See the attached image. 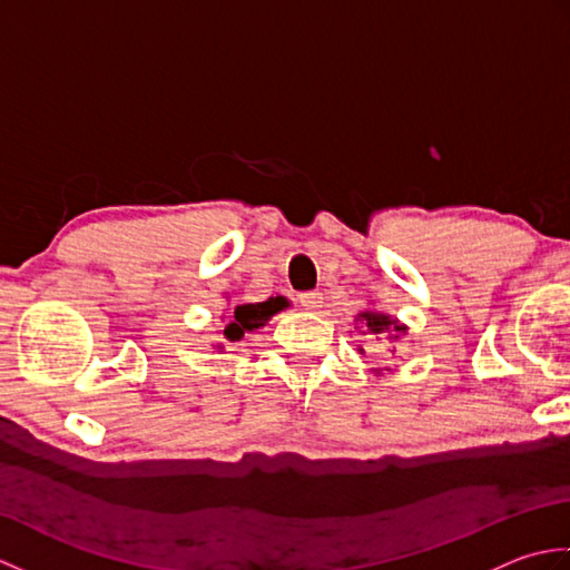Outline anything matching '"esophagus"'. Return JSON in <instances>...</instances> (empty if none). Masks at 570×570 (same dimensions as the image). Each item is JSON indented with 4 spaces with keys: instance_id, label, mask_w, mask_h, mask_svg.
<instances>
[{
    "instance_id": "34e87169",
    "label": "esophagus",
    "mask_w": 570,
    "mask_h": 570,
    "mask_svg": "<svg viewBox=\"0 0 570 570\" xmlns=\"http://www.w3.org/2000/svg\"><path fill=\"white\" fill-rule=\"evenodd\" d=\"M298 304L304 306V308H308V311H316V308L323 306V294H321V292H306V294H301V296H298Z\"/></svg>"
}]
</instances>
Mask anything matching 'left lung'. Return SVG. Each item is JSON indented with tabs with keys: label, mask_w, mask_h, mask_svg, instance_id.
I'll use <instances>...</instances> for the list:
<instances>
[{
	"label": "left lung",
	"mask_w": 570,
	"mask_h": 570,
	"mask_svg": "<svg viewBox=\"0 0 570 570\" xmlns=\"http://www.w3.org/2000/svg\"><path fill=\"white\" fill-rule=\"evenodd\" d=\"M360 321L365 323L367 333H372V335H377V333H390V331H399V333L404 331L402 325H399L396 321H392L390 316H384V313L365 311V313H360ZM394 337H399V335H394Z\"/></svg>",
	"instance_id": "obj_1"
}]
</instances>
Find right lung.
Returning a JSON list of instances; mask_svg holds the SVG:
<instances>
[{"label":"right lung","instance_id":"1","mask_svg":"<svg viewBox=\"0 0 570 570\" xmlns=\"http://www.w3.org/2000/svg\"><path fill=\"white\" fill-rule=\"evenodd\" d=\"M286 306V298L284 296H272V298H266V301H262V304H245V306H237L235 311H233V316H229V323H227V328H225V337L229 343H235V341H239L242 335L245 333H252V331H257V328H262V325L269 321L274 313H278Z\"/></svg>","mask_w":570,"mask_h":570}]
</instances>
